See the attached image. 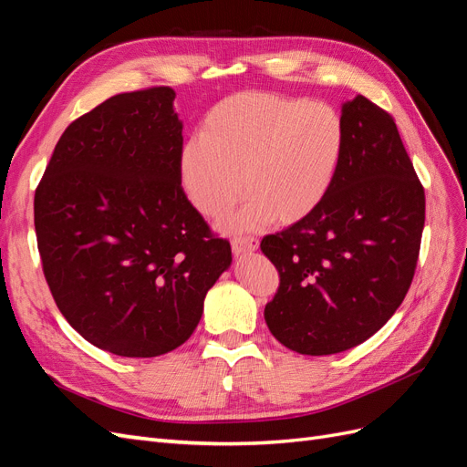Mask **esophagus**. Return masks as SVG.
I'll use <instances>...</instances> for the list:
<instances>
[{
	"label": "esophagus",
	"mask_w": 467,
	"mask_h": 467,
	"mask_svg": "<svg viewBox=\"0 0 467 467\" xmlns=\"http://www.w3.org/2000/svg\"><path fill=\"white\" fill-rule=\"evenodd\" d=\"M232 249H234V255H245V253H253L259 249V242L255 237H235L232 242Z\"/></svg>",
	"instance_id": "1"
}]
</instances>
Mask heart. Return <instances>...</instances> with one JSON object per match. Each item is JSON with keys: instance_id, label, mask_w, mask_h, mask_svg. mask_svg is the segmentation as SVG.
Returning a JSON list of instances; mask_svg holds the SVG:
<instances>
[{"instance_id": "heart-1", "label": "heart", "mask_w": 467, "mask_h": 467, "mask_svg": "<svg viewBox=\"0 0 467 467\" xmlns=\"http://www.w3.org/2000/svg\"><path fill=\"white\" fill-rule=\"evenodd\" d=\"M347 148L329 105L273 93H239L212 107L179 153V181L202 216L220 220L247 194L230 232L309 218L327 199ZM246 187L244 188L243 185Z\"/></svg>"}]
</instances>
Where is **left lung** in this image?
<instances>
[{
	"label": "left lung",
	"mask_w": 467,
	"mask_h": 467,
	"mask_svg": "<svg viewBox=\"0 0 467 467\" xmlns=\"http://www.w3.org/2000/svg\"><path fill=\"white\" fill-rule=\"evenodd\" d=\"M347 148L312 216L261 251L280 275L265 321L278 343L309 357L364 343L411 286L425 228V191L393 119L368 99L343 103Z\"/></svg>",
	"instance_id": "1"
}]
</instances>
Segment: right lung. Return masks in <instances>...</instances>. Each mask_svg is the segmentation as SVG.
Segmentation results:
<instances>
[{
    "mask_svg": "<svg viewBox=\"0 0 467 467\" xmlns=\"http://www.w3.org/2000/svg\"><path fill=\"white\" fill-rule=\"evenodd\" d=\"M171 88L120 93L67 126L35 192L42 268L62 316L91 345L151 358L199 325L232 265L179 181Z\"/></svg>",
    "mask_w": 467,
    "mask_h": 467,
    "instance_id": "1",
    "label": "right lung"
}]
</instances>
